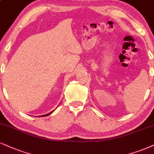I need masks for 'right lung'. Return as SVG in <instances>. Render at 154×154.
Returning <instances> with one entry per match:
<instances>
[{
	"label": "right lung",
	"mask_w": 154,
	"mask_h": 154,
	"mask_svg": "<svg viewBox=\"0 0 154 154\" xmlns=\"http://www.w3.org/2000/svg\"><path fill=\"white\" fill-rule=\"evenodd\" d=\"M54 111H52V112H50V113H48V114H45V115H42L41 116H48V115H50V114H52V112H54Z\"/></svg>",
	"instance_id": "right-lung-1"
}]
</instances>
